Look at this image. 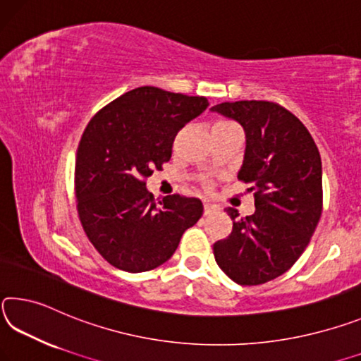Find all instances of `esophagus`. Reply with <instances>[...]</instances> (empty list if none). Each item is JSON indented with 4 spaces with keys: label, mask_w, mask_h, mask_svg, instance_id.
Listing matches in <instances>:
<instances>
[{
    "label": "esophagus",
    "mask_w": 361,
    "mask_h": 361,
    "mask_svg": "<svg viewBox=\"0 0 361 361\" xmlns=\"http://www.w3.org/2000/svg\"><path fill=\"white\" fill-rule=\"evenodd\" d=\"M216 209H217L216 204H212V203H209V202H204V216L211 214V212H214Z\"/></svg>",
    "instance_id": "esophagus-1"
}]
</instances>
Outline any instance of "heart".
<instances>
[{"mask_svg":"<svg viewBox=\"0 0 361 361\" xmlns=\"http://www.w3.org/2000/svg\"><path fill=\"white\" fill-rule=\"evenodd\" d=\"M216 125H233V123H228V121H219V123H216Z\"/></svg>","mask_w":361,"mask_h":361,"instance_id":"b5f03b06","label":"heart"}]
</instances>
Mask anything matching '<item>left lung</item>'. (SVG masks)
Listing matches in <instances>:
<instances>
[{"instance_id":"1","label":"left lung","mask_w":361,"mask_h":361,"mask_svg":"<svg viewBox=\"0 0 361 361\" xmlns=\"http://www.w3.org/2000/svg\"><path fill=\"white\" fill-rule=\"evenodd\" d=\"M246 134L238 179L254 193V214L227 208L233 228L214 243V257L238 285H262L293 267L309 245L323 208L322 158L299 118L267 100L222 102L211 109Z\"/></svg>"}]
</instances>
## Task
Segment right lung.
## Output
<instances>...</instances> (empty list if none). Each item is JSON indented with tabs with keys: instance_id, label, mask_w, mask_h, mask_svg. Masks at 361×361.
I'll return each instance as SVG.
<instances>
[{
	"instance_id": "add662e5",
	"label": "right lung",
	"mask_w": 361,
	"mask_h": 361,
	"mask_svg": "<svg viewBox=\"0 0 361 361\" xmlns=\"http://www.w3.org/2000/svg\"><path fill=\"white\" fill-rule=\"evenodd\" d=\"M208 105L202 96L142 86L87 123L76 152V208L87 238L114 267L157 269L202 217L198 198L168 195L155 202L145 179L169 161L177 133Z\"/></svg>"
}]
</instances>
